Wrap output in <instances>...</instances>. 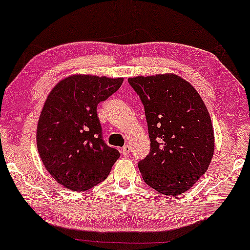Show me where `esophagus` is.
I'll return each mask as SVG.
<instances>
[{
    "label": "esophagus",
    "mask_w": 250,
    "mask_h": 250,
    "mask_svg": "<svg viewBox=\"0 0 250 250\" xmlns=\"http://www.w3.org/2000/svg\"><path fill=\"white\" fill-rule=\"evenodd\" d=\"M122 154L124 155V156H128V155L130 154V146H129V145H125V146H123V148H122Z\"/></svg>",
    "instance_id": "obj_1"
}]
</instances>
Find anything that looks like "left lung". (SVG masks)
Segmentation results:
<instances>
[{
    "label": "left lung",
    "mask_w": 250,
    "mask_h": 250,
    "mask_svg": "<svg viewBox=\"0 0 250 250\" xmlns=\"http://www.w3.org/2000/svg\"><path fill=\"white\" fill-rule=\"evenodd\" d=\"M128 83L144 105L150 152L138 162L143 179L164 195L177 196L206 173L214 130L196 89L174 74L137 76Z\"/></svg>",
    "instance_id": "1"
}]
</instances>
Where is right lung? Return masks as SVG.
Instances as JSON below:
<instances>
[{
  "label": "right lung",
  "instance_id": "add662e5",
  "mask_svg": "<svg viewBox=\"0 0 250 250\" xmlns=\"http://www.w3.org/2000/svg\"><path fill=\"white\" fill-rule=\"evenodd\" d=\"M123 79L73 75L52 89L41 113L36 144L45 168L57 183L87 190L107 177L120 152L103 140L97 105Z\"/></svg>",
  "mask_w": 250,
  "mask_h": 250
}]
</instances>
